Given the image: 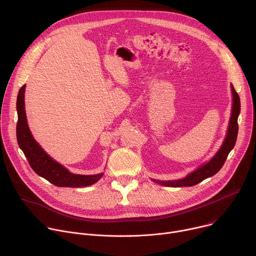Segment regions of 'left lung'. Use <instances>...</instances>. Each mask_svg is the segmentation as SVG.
<instances>
[{"label": "left lung", "mask_w": 256, "mask_h": 256, "mask_svg": "<svg viewBox=\"0 0 256 256\" xmlns=\"http://www.w3.org/2000/svg\"><path fill=\"white\" fill-rule=\"evenodd\" d=\"M231 90L233 94V107H232V114L230 118V124L228 128V133L226 135L225 141L220 148V150L217 152V154L205 166H200L190 174H188L186 178L178 180H170V182H158L162 186H174V188H178V186H194L204 180H206L214 174H216L223 164H225V160H227V156L229 154V152L233 149L236 139H237V134H238V115L240 113V98L235 90L233 84H231Z\"/></svg>", "instance_id": "8db88e82"}]
</instances>
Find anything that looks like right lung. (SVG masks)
Segmentation results:
<instances>
[{
	"mask_svg": "<svg viewBox=\"0 0 256 256\" xmlns=\"http://www.w3.org/2000/svg\"><path fill=\"white\" fill-rule=\"evenodd\" d=\"M25 84L19 90L17 96V140L20 148L32 168V170L43 178L56 186L80 188L96 182L103 174L94 176H80L70 174L66 168L54 162L34 140L26 119L24 106Z\"/></svg>",
	"mask_w": 256,
	"mask_h": 256,
	"instance_id": "add662e5",
	"label": "right lung"
}]
</instances>
